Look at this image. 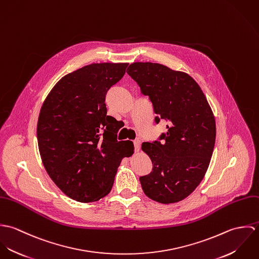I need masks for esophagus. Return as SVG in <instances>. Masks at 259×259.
I'll use <instances>...</instances> for the list:
<instances>
[{
	"mask_svg": "<svg viewBox=\"0 0 259 259\" xmlns=\"http://www.w3.org/2000/svg\"><path fill=\"white\" fill-rule=\"evenodd\" d=\"M134 145H135V151H139L140 148H141V141L138 139V140H135L134 141Z\"/></svg>",
	"mask_w": 259,
	"mask_h": 259,
	"instance_id": "obj_1",
	"label": "esophagus"
}]
</instances>
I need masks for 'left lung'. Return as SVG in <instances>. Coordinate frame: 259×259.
<instances>
[{
	"instance_id": "obj_1",
	"label": "left lung",
	"mask_w": 259,
	"mask_h": 259,
	"mask_svg": "<svg viewBox=\"0 0 259 259\" xmlns=\"http://www.w3.org/2000/svg\"><path fill=\"white\" fill-rule=\"evenodd\" d=\"M126 73L148 96L155 122H168L159 141L142 145L152 162L150 174L140 178L143 190L159 203L179 202L197 187L208 168L217 136L213 112L200 87L184 72L138 62Z\"/></svg>"
}]
</instances>
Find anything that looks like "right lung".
I'll return each mask as SVG.
<instances>
[{"label":"right lung","instance_id":"right-lung-1","mask_svg":"<svg viewBox=\"0 0 259 259\" xmlns=\"http://www.w3.org/2000/svg\"><path fill=\"white\" fill-rule=\"evenodd\" d=\"M127 65L84 66L62 77L41 106L37 125L41 161L52 181L76 201L109 194L121 159L134 153L133 142L116 140L117 120L107 115L105 103Z\"/></svg>","mask_w":259,"mask_h":259}]
</instances>
